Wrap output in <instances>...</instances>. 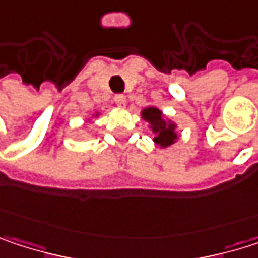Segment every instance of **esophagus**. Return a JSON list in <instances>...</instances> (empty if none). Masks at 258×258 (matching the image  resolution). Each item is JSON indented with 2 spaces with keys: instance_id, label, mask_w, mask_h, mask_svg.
Wrapping results in <instances>:
<instances>
[{
  "instance_id": "1",
  "label": "esophagus",
  "mask_w": 258,
  "mask_h": 258,
  "mask_svg": "<svg viewBox=\"0 0 258 258\" xmlns=\"http://www.w3.org/2000/svg\"><path fill=\"white\" fill-rule=\"evenodd\" d=\"M115 104L118 106V107H125V104H127V98H125V95H122V94H118V95H115Z\"/></svg>"
}]
</instances>
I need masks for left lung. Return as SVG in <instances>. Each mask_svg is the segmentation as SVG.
I'll list each match as a JSON object with an SVG mask.
<instances>
[{"instance_id": "obj_1", "label": "left lung", "mask_w": 258, "mask_h": 258, "mask_svg": "<svg viewBox=\"0 0 258 258\" xmlns=\"http://www.w3.org/2000/svg\"><path fill=\"white\" fill-rule=\"evenodd\" d=\"M140 116L145 122H148V127L154 134V143L158 145L161 149L169 148L178 142V124L169 119L163 113V110L155 106H148L140 112Z\"/></svg>"}]
</instances>
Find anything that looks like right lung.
I'll list each match as a JSON object with an SVG mask.
<instances>
[{
    "label": "right lung",
    "mask_w": 258,
    "mask_h": 258,
    "mask_svg": "<svg viewBox=\"0 0 258 258\" xmlns=\"http://www.w3.org/2000/svg\"><path fill=\"white\" fill-rule=\"evenodd\" d=\"M98 116H100V112H98V110H97V112H95V113H94V115H92V118H98Z\"/></svg>",
    "instance_id": "1"
}]
</instances>
